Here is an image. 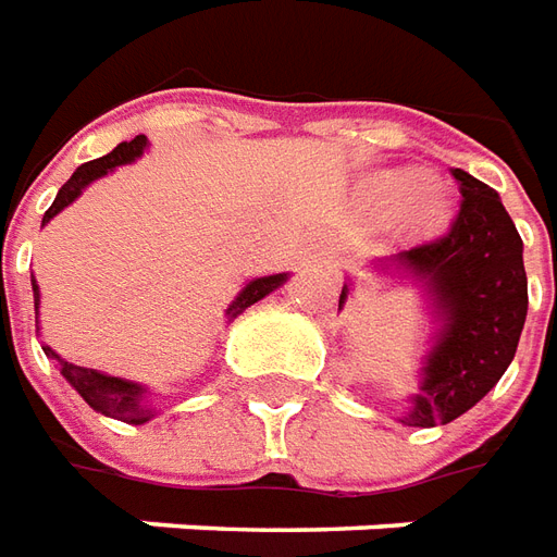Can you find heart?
I'll use <instances>...</instances> for the list:
<instances>
[{"mask_svg":"<svg viewBox=\"0 0 557 557\" xmlns=\"http://www.w3.org/2000/svg\"><path fill=\"white\" fill-rule=\"evenodd\" d=\"M374 197L386 209L405 207L408 222L432 231L447 219L449 195L447 188L435 180H423L417 171H398L386 173L374 183Z\"/></svg>","mask_w":557,"mask_h":557,"instance_id":"obj_1","label":"heart"}]
</instances>
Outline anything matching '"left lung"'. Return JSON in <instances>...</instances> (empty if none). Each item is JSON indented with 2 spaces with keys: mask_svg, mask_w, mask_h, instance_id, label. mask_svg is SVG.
I'll use <instances>...</instances> for the list:
<instances>
[{
  "mask_svg": "<svg viewBox=\"0 0 557 557\" xmlns=\"http://www.w3.org/2000/svg\"><path fill=\"white\" fill-rule=\"evenodd\" d=\"M453 176L461 207L447 234L377 260V267L408 272L423 287L441 326L423 357L420 389L398 417V423L417 429L453 423L498 384L516 357L528 314L522 236L498 191L459 168ZM348 294L345 285L338 309Z\"/></svg>",
  "mask_w": 557,
  "mask_h": 557,
  "instance_id": "obj_1",
  "label": "left lung"
}]
</instances>
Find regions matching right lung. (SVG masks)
<instances>
[{
    "mask_svg": "<svg viewBox=\"0 0 557 557\" xmlns=\"http://www.w3.org/2000/svg\"><path fill=\"white\" fill-rule=\"evenodd\" d=\"M146 144H149V140H146L144 134H137L134 140L120 144L113 152H108L104 159L81 164L77 171L71 173L69 183L59 188L57 200L50 203V209L45 212V222L41 224H47L53 215H57V212H62L69 203H74L89 183H96V180H101V176H108V173L113 171V168H120V164H128V161L140 159ZM285 282H287V272H278V275H263V278H251V282L239 290V297H236L234 302L227 306V311H224V314H227V323L234 321L236 314H243L248 306H255L258 299L272 294L275 287L285 285ZM33 294H35V314H38V299H41V294H38L35 278H33ZM35 323H38V318H35ZM45 354L50 357V360H57L62 377H65V381L81 393L83 401H86L92 411L104 413V417H113V420H122V423H128V425H144L146 420H152V417H156L152 396H149V389H146V386L134 384V381H125V377H113V374L96 372V369L74 366V362L62 360L57 350L47 348V345H45Z\"/></svg>",
    "mask_w": 557,
    "mask_h": 557,
    "instance_id": "add662e5",
    "label": "right lung"
}]
</instances>
